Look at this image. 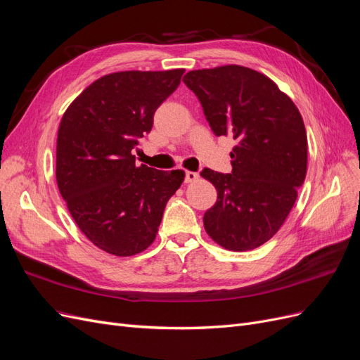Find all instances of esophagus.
<instances>
[{
  "label": "esophagus",
  "mask_w": 360,
  "mask_h": 360,
  "mask_svg": "<svg viewBox=\"0 0 360 360\" xmlns=\"http://www.w3.org/2000/svg\"><path fill=\"white\" fill-rule=\"evenodd\" d=\"M200 179V174L198 172H193V171H186L184 172V181L186 183H193Z\"/></svg>",
  "instance_id": "34e87169"
}]
</instances>
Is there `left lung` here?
Wrapping results in <instances>:
<instances>
[{
  "mask_svg": "<svg viewBox=\"0 0 360 360\" xmlns=\"http://www.w3.org/2000/svg\"><path fill=\"white\" fill-rule=\"evenodd\" d=\"M183 82L197 94L216 136L231 135V174L204 168L217 200L204 228L228 250L264 245L285 222L307 177L308 139L290 97L266 75L228 64L191 70Z\"/></svg>",
  "mask_w": 360,
  "mask_h": 360,
  "instance_id": "1",
  "label": "left lung"
}]
</instances>
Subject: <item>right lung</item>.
Instances as JSON below:
<instances>
[{
	"mask_svg": "<svg viewBox=\"0 0 360 360\" xmlns=\"http://www.w3.org/2000/svg\"><path fill=\"white\" fill-rule=\"evenodd\" d=\"M184 69L105 75L63 114L56 176L76 225L108 254L130 257L155 242L168 200L184 171L135 165L132 150Z\"/></svg>",
	"mask_w": 360,
	"mask_h": 360,
	"instance_id": "add662e5",
	"label": "right lung"
}]
</instances>
